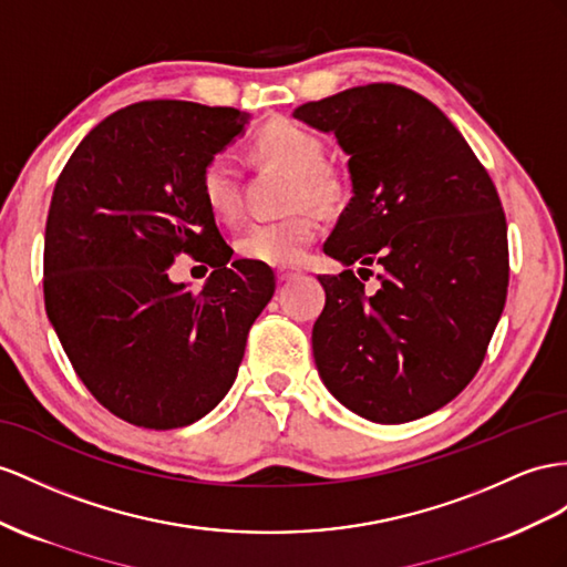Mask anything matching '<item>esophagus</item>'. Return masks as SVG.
Returning a JSON list of instances; mask_svg holds the SVG:
<instances>
[{"label":"esophagus","instance_id":"obj_1","mask_svg":"<svg viewBox=\"0 0 567 567\" xmlns=\"http://www.w3.org/2000/svg\"><path fill=\"white\" fill-rule=\"evenodd\" d=\"M297 275H299L297 268H280V270H278V280H280V282H287V280L297 278Z\"/></svg>","mask_w":567,"mask_h":567}]
</instances>
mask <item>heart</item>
Segmentation results:
<instances>
[{
	"instance_id": "obj_1",
	"label": "heart",
	"mask_w": 567,
	"mask_h": 567,
	"mask_svg": "<svg viewBox=\"0 0 567 567\" xmlns=\"http://www.w3.org/2000/svg\"><path fill=\"white\" fill-rule=\"evenodd\" d=\"M254 151L295 172L292 206L309 200L330 206L342 194V177L323 163V143L307 126L289 120L266 124L254 138ZM200 198L215 220H235L241 208V177L235 157L213 155L200 169ZM321 223L313 210L301 208L275 220L246 225L235 241L237 254L266 266H295L318 237Z\"/></svg>"
}]
</instances>
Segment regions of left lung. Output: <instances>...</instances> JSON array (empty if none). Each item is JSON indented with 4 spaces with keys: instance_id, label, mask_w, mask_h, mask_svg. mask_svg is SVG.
I'll list each match as a JSON object with an SVG mask.
<instances>
[{
    "instance_id": "1",
    "label": "left lung",
    "mask_w": 567,
    "mask_h": 567,
    "mask_svg": "<svg viewBox=\"0 0 567 567\" xmlns=\"http://www.w3.org/2000/svg\"><path fill=\"white\" fill-rule=\"evenodd\" d=\"M295 120L350 155L352 198L323 251L311 332L321 381L347 410L404 424L441 410L478 371L507 295V225L488 172L431 100L369 83L299 105ZM380 268L365 297L349 270Z\"/></svg>"
}]
</instances>
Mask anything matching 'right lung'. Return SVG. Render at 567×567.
I'll use <instances>...</instances> for the list:
<instances>
[{
  "label": "right lung",
  "mask_w": 567,
  "mask_h": 567,
  "mask_svg": "<svg viewBox=\"0 0 567 567\" xmlns=\"http://www.w3.org/2000/svg\"><path fill=\"white\" fill-rule=\"evenodd\" d=\"M251 114L148 100L110 114L69 157L45 227V309L71 367L124 422L167 431L206 416L237 379L275 292L231 260L200 198V169ZM177 252L216 270L200 293L168 280Z\"/></svg>",
  "instance_id": "add662e5"
}]
</instances>
